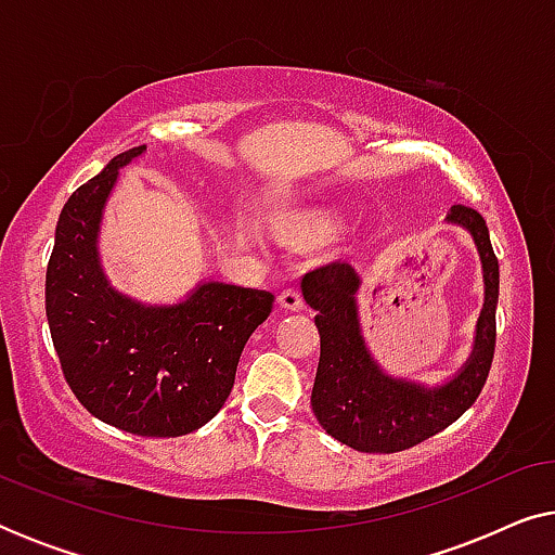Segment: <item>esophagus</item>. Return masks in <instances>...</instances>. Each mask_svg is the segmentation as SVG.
<instances>
[{"label":"esophagus","mask_w":555,"mask_h":555,"mask_svg":"<svg viewBox=\"0 0 555 555\" xmlns=\"http://www.w3.org/2000/svg\"><path fill=\"white\" fill-rule=\"evenodd\" d=\"M278 302H280V308H285V310H302V306H306V302H302V295L298 293V291H283L278 295Z\"/></svg>","instance_id":"1"}]
</instances>
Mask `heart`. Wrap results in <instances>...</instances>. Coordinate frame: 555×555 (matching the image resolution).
Instances as JSON below:
<instances>
[{
    "instance_id": "1",
    "label": "heart",
    "mask_w": 555,
    "mask_h": 555,
    "mask_svg": "<svg viewBox=\"0 0 555 555\" xmlns=\"http://www.w3.org/2000/svg\"><path fill=\"white\" fill-rule=\"evenodd\" d=\"M318 227H321V230H325V227H328L331 224V219H318V222H315Z\"/></svg>"
}]
</instances>
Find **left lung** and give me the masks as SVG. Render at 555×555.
<instances>
[{
	"instance_id": "8db88e82",
	"label": "left lung",
	"mask_w": 555,
	"mask_h": 555,
	"mask_svg": "<svg viewBox=\"0 0 555 555\" xmlns=\"http://www.w3.org/2000/svg\"><path fill=\"white\" fill-rule=\"evenodd\" d=\"M447 224L462 227L473 237L482 264L485 302L475 325L467 361L442 384L427 386L393 376L374 359L361 331V278L351 262L323 264L302 278V298L318 310L321 333L313 393L315 420L333 439L359 452H399L414 447L457 422L480 397L495 353L498 257L490 232L475 209L454 204Z\"/></svg>"
}]
</instances>
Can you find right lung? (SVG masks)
Masks as SVG:
<instances>
[{
	"mask_svg": "<svg viewBox=\"0 0 555 555\" xmlns=\"http://www.w3.org/2000/svg\"><path fill=\"white\" fill-rule=\"evenodd\" d=\"M146 146L113 156L60 211L44 310L60 366L82 406L141 437H179L224 406L247 338L272 295L199 280L179 302L116 291L101 262L103 211L120 169Z\"/></svg>",
	"mask_w": 555,
	"mask_h": 555,
	"instance_id": "add662e5",
	"label": "right lung"
}]
</instances>
